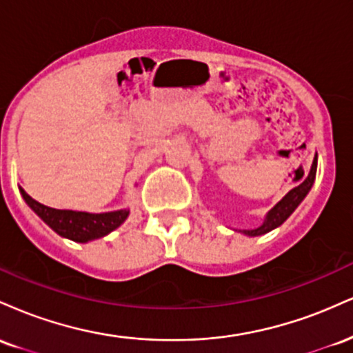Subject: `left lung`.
Returning a JSON list of instances; mask_svg holds the SVG:
<instances>
[{
    "instance_id": "8db88e82",
    "label": "left lung",
    "mask_w": 353,
    "mask_h": 353,
    "mask_svg": "<svg viewBox=\"0 0 353 353\" xmlns=\"http://www.w3.org/2000/svg\"><path fill=\"white\" fill-rule=\"evenodd\" d=\"M315 172H317V154H315V157H314V163H312L309 176L303 179L302 184H299L297 188H294L292 190H290V192L287 194V196L283 197V199L279 202V204L275 205V208L270 210L269 214H267L265 222L261 225V228L252 229V230H244V234H247V236H252V237L262 236V234H265V232H269V230L279 228V225H281L282 222L294 212L295 208L301 204L303 197L307 196V192L310 190L312 184H314Z\"/></svg>"
}]
</instances>
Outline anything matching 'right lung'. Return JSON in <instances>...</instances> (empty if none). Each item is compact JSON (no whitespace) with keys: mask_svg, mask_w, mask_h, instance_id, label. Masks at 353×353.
Listing matches in <instances>:
<instances>
[{"mask_svg":"<svg viewBox=\"0 0 353 353\" xmlns=\"http://www.w3.org/2000/svg\"><path fill=\"white\" fill-rule=\"evenodd\" d=\"M23 199L28 202L31 209L38 214L39 217L46 222L50 228L58 232L59 236L71 239L74 242H88L92 239H99L106 234L119 228L128 217L129 210H114V212L104 214H89V212H76V210H59L48 208V205L39 204L30 194L24 192Z\"/></svg>","mask_w":353,"mask_h":353,"instance_id":"obj_1","label":"right lung"}]
</instances>
